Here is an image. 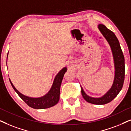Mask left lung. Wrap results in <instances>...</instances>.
<instances>
[{
	"label": "left lung",
	"mask_w": 131,
	"mask_h": 131,
	"mask_svg": "<svg viewBox=\"0 0 131 131\" xmlns=\"http://www.w3.org/2000/svg\"><path fill=\"white\" fill-rule=\"evenodd\" d=\"M97 27L108 42L112 51L115 68L114 81L110 89L100 97L89 96L85 93L82 88L81 94L83 98L88 102L96 105H104L109 103L114 99L122 89L125 80V58L119 42L114 33L107 29L104 24H99Z\"/></svg>",
	"instance_id": "obj_1"
}]
</instances>
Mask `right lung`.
<instances>
[{"label":"right lung","instance_id":"right-lung-1","mask_svg":"<svg viewBox=\"0 0 131 131\" xmlns=\"http://www.w3.org/2000/svg\"><path fill=\"white\" fill-rule=\"evenodd\" d=\"M8 59V56H7ZM67 71V68L64 67L59 71V72L55 77L53 85L51 89L47 93L45 94L43 96L39 97H31L23 95L20 92L18 91L15 88L13 84L9 79L11 86H13L14 90L17 92L19 96L23 100L29 107L35 109H45L51 107L58 103L60 98V89L61 83H62L64 73Z\"/></svg>","mask_w":131,"mask_h":131}]
</instances>
